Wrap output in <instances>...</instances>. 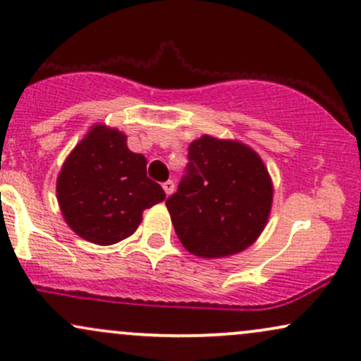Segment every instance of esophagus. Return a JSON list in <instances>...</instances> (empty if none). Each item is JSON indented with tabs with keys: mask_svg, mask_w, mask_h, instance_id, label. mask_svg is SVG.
Listing matches in <instances>:
<instances>
[{
	"mask_svg": "<svg viewBox=\"0 0 361 361\" xmlns=\"http://www.w3.org/2000/svg\"><path fill=\"white\" fill-rule=\"evenodd\" d=\"M163 188H164V192H166V195H171L173 192H175V183H173L171 180L164 181V183H163Z\"/></svg>",
	"mask_w": 361,
	"mask_h": 361,
	"instance_id": "obj_1",
	"label": "esophagus"
}]
</instances>
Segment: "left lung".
I'll return each mask as SVG.
<instances>
[{"label":"left lung","instance_id":"8db88e82","mask_svg":"<svg viewBox=\"0 0 361 361\" xmlns=\"http://www.w3.org/2000/svg\"><path fill=\"white\" fill-rule=\"evenodd\" d=\"M271 198L270 176L252 149L204 135L190 144L185 175L166 207L186 250L221 258L256 241Z\"/></svg>","mask_w":361,"mask_h":361}]
</instances>
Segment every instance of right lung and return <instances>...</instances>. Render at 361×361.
Here are the masks:
<instances>
[{
  "instance_id": "right-lung-1",
  "label": "right lung",
  "mask_w": 361,
  "mask_h": 361,
  "mask_svg": "<svg viewBox=\"0 0 361 361\" xmlns=\"http://www.w3.org/2000/svg\"><path fill=\"white\" fill-rule=\"evenodd\" d=\"M146 164L142 154L128 151L118 130L91 128L57 178V200L74 233L94 244H115L134 234L144 210L164 200Z\"/></svg>"
}]
</instances>
